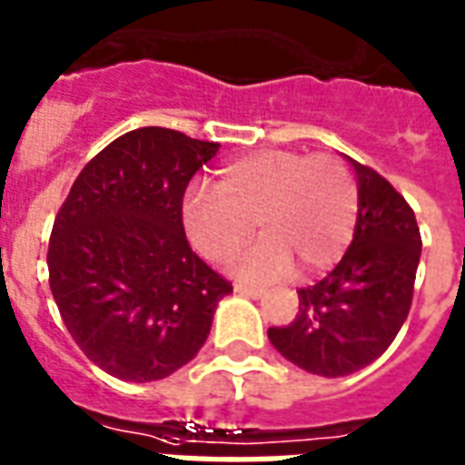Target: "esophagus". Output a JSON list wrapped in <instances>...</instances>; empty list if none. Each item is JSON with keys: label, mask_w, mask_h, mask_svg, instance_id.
<instances>
[{"label": "esophagus", "mask_w": 465, "mask_h": 465, "mask_svg": "<svg viewBox=\"0 0 465 465\" xmlns=\"http://www.w3.org/2000/svg\"><path fill=\"white\" fill-rule=\"evenodd\" d=\"M233 290H236V292H241V295L253 297V300H258V297L265 295V290L253 288V285H243V282H236V285H233Z\"/></svg>", "instance_id": "esophagus-1"}]
</instances>
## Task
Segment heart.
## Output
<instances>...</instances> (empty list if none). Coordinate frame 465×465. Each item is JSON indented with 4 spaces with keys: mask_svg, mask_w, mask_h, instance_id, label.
<instances>
[{
    "mask_svg": "<svg viewBox=\"0 0 465 465\" xmlns=\"http://www.w3.org/2000/svg\"><path fill=\"white\" fill-rule=\"evenodd\" d=\"M359 183L334 153L258 151L222 168L214 190L185 197L190 239L209 261H226L258 229L263 241L233 271L248 280L280 278L297 265L314 272L334 263L359 217Z\"/></svg>",
    "mask_w": 465,
    "mask_h": 465,
    "instance_id": "obj_1",
    "label": "heart"
}]
</instances>
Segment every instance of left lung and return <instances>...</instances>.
Returning <instances> with one entry per match:
<instances>
[{"instance_id":"8db88e82","label":"left lung","mask_w":465,"mask_h":465,"mask_svg":"<svg viewBox=\"0 0 465 465\" xmlns=\"http://www.w3.org/2000/svg\"><path fill=\"white\" fill-rule=\"evenodd\" d=\"M359 219L349 251L327 278L300 288V312L288 327H271L275 349L307 373H356L395 341L412 307L421 236L412 207L363 163Z\"/></svg>"}]
</instances>
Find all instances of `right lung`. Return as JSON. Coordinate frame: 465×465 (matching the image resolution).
<instances>
[{
  "instance_id": "right-lung-1",
  "label": "right lung",
  "mask_w": 465,
  "mask_h": 465,
  "mask_svg": "<svg viewBox=\"0 0 465 465\" xmlns=\"http://www.w3.org/2000/svg\"><path fill=\"white\" fill-rule=\"evenodd\" d=\"M217 151L183 131H129L84 165L55 214L53 300L84 356L119 381H161L190 363L233 290L183 226L187 185Z\"/></svg>"
}]
</instances>
